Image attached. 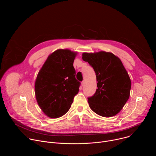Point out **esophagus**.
<instances>
[{"label": "esophagus", "mask_w": 156, "mask_h": 156, "mask_svg": "<svg viewBox=\"0 0 156 156\" xmlns=\"http://www.w3.org/2000/svg\"><path fill=\"white\" fill-rule=\"evenodd\" d=\"M84 81H83L82 82H81V86H84Z\"/></svg>", "instance_id": "1"}]
</instances>
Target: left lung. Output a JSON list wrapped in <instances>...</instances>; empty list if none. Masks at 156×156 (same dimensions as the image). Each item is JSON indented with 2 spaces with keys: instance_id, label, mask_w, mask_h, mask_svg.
Wrapping results in <instances>:
<instances>
[{
  "instance_id": "8db88e82",
  "label": "left lung",
  "mask_w": 156,
  "mask_h": 156,
  "mask_svg": "<svg viewBox=\"0 0 156 156\" xmlns=\"http://www.w3.org/2000/svg\"><path fill=\"white\" fill-rule=\"evenodd\" d=\"M96 73L97 87L94 94L87 98L90 107L97 114L111 117L122 109L129 97L131 80L120 59L110 52L83 53Z\"/></svg>"
}]
</instances>
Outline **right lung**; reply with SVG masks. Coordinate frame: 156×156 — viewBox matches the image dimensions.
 I'll list each match as a JSON object with an SVG mask.
<instances>
[{
	"mask_svg": "<svg viewBox=\"0 0 156 156\" xmlns=\"http://www.w3.org/2000/svg\"><path fill=\"white\" fill-rule=\"evenodd\" d=\"M76 52L58 49L51 54L39 70L35 81L37 102L50 118L68 112L78 93L81 83L76 78L73 62Z\"/></svg>",
	"mask_w": 156,
	"mask_h": 156,
	"instance_id": "add662e5",
	"label": "right lung"
}]
</instances>
